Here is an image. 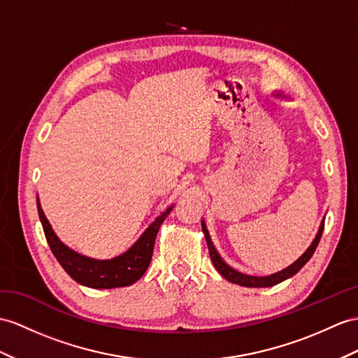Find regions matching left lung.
<instances>
[{
	"label": "left lung",
	"instance_id": "1",
	"mask_svg": "<svg viewBox=\"0 0 358 358\" xmlns=\"http://www.w3.org/2000/svg\"><path fill=\"white\" fill-rule=\"evenodd\" d=\"M202 229H203L205 238H206V245H208V249H209V257H211L213 264L217 268V272H219L224 278V280H228V281L237 284V285H243V287H272V285H276V284L285 281L287 278L293 276L294 273H298L299 270L305 264H307V261L313 257V254H315V250H316L319 241H320L322 232H324V222H322L320 229H319V232L316 235V238H315V241L311 243V246L307 249V252H305V254L301 258L296 259L292 266L281 270V272L270 275V276H249V275H243V273L237 272V270H234L232 267H229L220 258V255L217 254V250L213 246L211 237H209L208 229H206V226H205L203 222H202Z\"/></svg>",
	"mask_w": 358,
	"mask_h": 358
}]
</instances>
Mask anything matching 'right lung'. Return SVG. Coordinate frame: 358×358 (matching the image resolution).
I'll use <instances>...</instances> for the list:
<instances>
[{
    "label": "right lung",
    "mask_w": 358,
    "mask_h": 358,
    "mask_svg": "<svg viewBox=\"0 0 358 358\" xmlns=\"http://www.w3.org/2000/svg\"><path fill=\"white\" fill-rule=\"evenodd\" d=\"M38 202V213L43 228V234L48 241V246L53 252L56 259L65 268V272L73 278L78 284L91 287V289H115V287H126L136 282L139 278L144 275L150 264L155 238L159 231V226L165 220L171 211L169 208L167 211L162 213L156 219L145 232L139 237L135 245L130 248L123 255L112 259H92L83 257L77 252L66 248L60 241L56 234L48 223L45 214L41 209L39 200Z\"/></svg>",
    "instance_id": "1"
}]
</instances>
